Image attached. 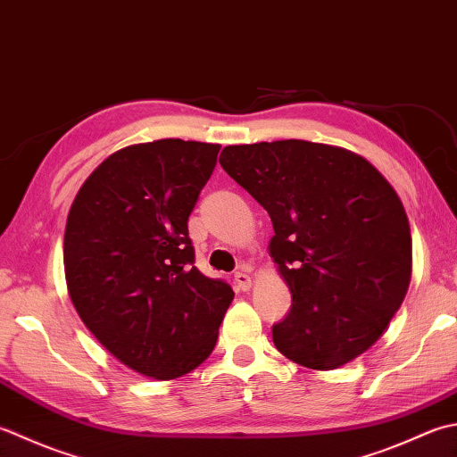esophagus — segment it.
Listing matches in <instances>:
<instances>
[{
	"label": "esophagus",
	"instance_id": "1",
	"mask_svg": "<svg viewBox=\"0 0 457 457\" xmlns=\"http://www.w3.org/2000/svg\"><path fill=\"white\" fill-rule=\"evenodd\" d=\"M234 283H236L237 291H247L249 287H252V277H249V275L244 273V271H237V273L234 275Z\"/></svg>",
	"mask_w": 457,
	"mask_h": 457
}]
</instances>
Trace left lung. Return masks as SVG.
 <instances>
[{"label":"left lung","mask_w":457,"mask_h":457,"mask_svg":"<svg viewBox=\"0 0 457 457\" xmlns=\"http://www.w3.org/2000/svg\"><path fill=\"white\" fill-rule=\"evenodd\" d=\"M220 164L267 210L293 303L277 351L333 370L378 341L406 297L412 236L396 192L353 152L307 140L226 146Z\"/></svg>","instance_id":"obj_1"}]
</instances>
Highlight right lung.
Listing matches in <instances>:
<instances>
[{
    "instance_id": "right-lung-1",
    "label": "right lung",
    "mask_w": 457,
    "mask_h": 457,
    "mask_svg": "<svg viewBox=\"0 0 457 457\" xmlns=\"http://www.w3.org/2000/svg\"><path fill=\"white\" fill-rule=\"evenodd\" d=\"M220 145L164 138L114 152L71 205L62 257L71 301L122 364L172 380L200 366L234 299L194 265L187 218Z\"/></svg>"
}]
</instances>
